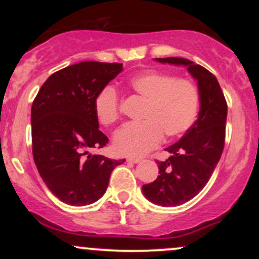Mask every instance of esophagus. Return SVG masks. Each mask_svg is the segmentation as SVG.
<instances>
[{"instance_id":"34e87169","label":"esophagus","mask_w":259,"mask_h":259,"mask_svg":"<svg viewBox=\"0 0 259 259\" xmlns=\"http://www.w3.org/2000/svg\"><path fill=\"white\" fill-rule=\"evenodd\" d=\"M127 162H132V163H141L142 162V159H140V158H133V157H129V158L126 159Z\"/></svg>"}]
</instances>
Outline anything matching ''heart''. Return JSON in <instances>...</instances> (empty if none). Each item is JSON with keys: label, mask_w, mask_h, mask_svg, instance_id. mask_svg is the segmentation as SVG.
Listing matches in <instances>:
<instances>
[{"label": "heart", "mask_w": 259, "mask_h": 259, "mask_svg": "<svg viewBox=\"0 0 259 259\" xmlns=\"http://www.w3.org/2000/svg\"><path fill=\"white\" fill-rule=\"evenodd\" d=\"M129 88L146 101L142 123H130L120 127L113 138V147L124 156H144L168 138H178L194 125L200 106L196 85L187 79L170 74L146 72L130 79ZM95 113L102 125L118 119V94L106 86L95 100Z\"/></svg>", "instance_id": "1"}]
</instances>
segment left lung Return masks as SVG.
Wrapping results in <instances>:
<instances>
[{"label": "left lung", "mask_w": 259, "mask_h": 259, "mask_svg": "<svg viewBox=\"0 0 259 259\" xmlns=\"http://www.w3.org/2000/svg\"><path fill=\"white\" fill-rule=\"evenodd\" d=\"M154 61L185 67L197 81L200 95L197 120L179 141L165 148L170 157L164 162H157L158 178L142 186L148 201L162 207H174L194 198L218 164L224 148L228 106L218 80L206 68L185 58Z\"/></svg>", "instance_id": "8db88e82"}]
</instances>
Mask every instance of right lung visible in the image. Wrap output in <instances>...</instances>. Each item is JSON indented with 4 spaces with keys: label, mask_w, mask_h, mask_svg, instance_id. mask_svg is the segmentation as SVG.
<instances>
[{
    "label": "right lung",
    "mask_w": 259,
    "mask_h": 259,
    "mask_svg": "<svg viewBox=\"0 0 259 259\" xmlns=\"http://www.w3.org/2000/svg\"><path fill=\"white\" fill-rule=\"evenodd\" d=\"M121 72L120 63L88 61L69 65L53 73L32 102L35 164L50 191L70 206L100 200L113 169L125 162L88 151L108 142L99 130L95 100Z\"/></svg>",
    "instance_id": "add662e5"
}]
</instances>
